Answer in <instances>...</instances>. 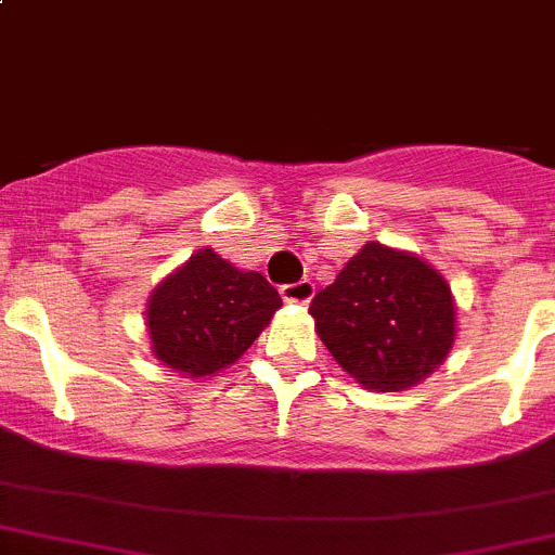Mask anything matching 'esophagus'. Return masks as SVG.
<instances>
[{
    "mask_svg": "<svg viewBox=\"0 0 555 555\" xmlns=\"http://www.w3.org/2000/svg\"><path fill=\"white\" fill-rule=\"evenodd\" d=\"M282 298L287 300V304H309L311 298H314V282L311 279H300V282L295 284H282Z\"/></svg>",
    "mask_w": 555,
    "mask_h": 555,
    "instance_id": "34e87169",
    "label": "esophagus"
}]
</instances>
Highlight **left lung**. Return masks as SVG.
<instances>
[{"label":"left lung","mask_w":555,"mask_h":555,"mask_svg":"<svg viewBox=\"0 0 555 555\" xmlns=\"http://www.w3.org/2000/svg\"><path fill=\"white\" fill-rule=\"evenodd\" d=\"M309 311L336 363L369 390L417 385L455 341L448 282L421 257L374 241L314 295Z\"/></svg>","instance_id":"left-lung-1"}]
</instances>
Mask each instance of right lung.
<instances>
[{
  "mask_svg": "<svg viewBox=\"0 0 555 555\" xmlns=\"http://www.w3.org/2000/svg\"><path fill=\"white\" fill-rule=\"evenodd\" d=\"M279 306L266 276L203 249L152 293L146 314L154 354L186 376L222 371L251 347Z\"/></svg>",
  "mask_w": 555,
  "mask_h": 555,
  "instance_id": "right-lung-1",
  "label": "right lung"
}]
</instances>
